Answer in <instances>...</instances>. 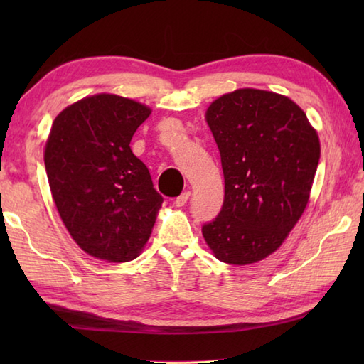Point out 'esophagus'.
I'll return each instance as SVG.
<instances>
[{"label":"esophagus","mask_w":364,"mask_h":364,"mask_svg":"<svg viewBox=\"0 0 364 364\" xmlns=\"http://www.w3.org/2000/svg\"><path fill=\"white\" fill-rule=\"evenodd\" d=\"M189 197H191V192H189V191L183 192V194H181L180 197H176V198H175V205H176V206H184V205L188 203Z\"/></svg>","instance_id":"1"}]
</instances>
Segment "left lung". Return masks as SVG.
Masks as SVG:
<instances>
[{
  "mask_svg": "<svg viewBox=\"0 0 364 364\" xmlns=\"http://www.w3.org/2000/svg\"><path fill=\"white\" fill-rule=\"evenodd\" d=\"M206 122L220 151L225 197L202 233L219 261L252 264L274 253L304 214L319 137L292 100L259 89L222 95Z\"/></svg>",
  "mask_w": 364,
  "mask_h": 364,
  "instance_id": "obj_1",
  "label": "left lung"
}]
</instances>
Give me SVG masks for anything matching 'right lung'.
I'll return each instance as SVG.
<instances>
[{
    "mask_svg": "<svg viewBox=\"0 0 364 364\" xmlns=\"http://www.w3.org/2000/svg\"><path fill=\"white\" fill-rule=\"evenodd\" d=\"M150 114L134 100L98 94L67 106L53 122L43 154L51 196L90 257L131 261L151 235L162 197L129 146Z\"/></svg>",
    "mask_w": 364,
    "mask_h": 364,
    "instance_id": "obj_1",
    "label": "right lung"
}]
</instances>
